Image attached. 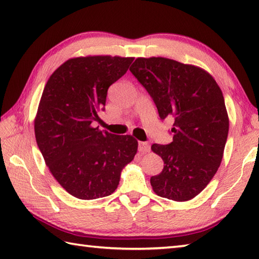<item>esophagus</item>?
<instances>
[{
    "label": "esophagus",
    "mask_w": 259,
    "mask_h": 259,
    "mask_svg": "<svg viewBox=\"0 0 259 259\" xmlns=\"http://www.w3.org/2000/svg\"><path fill=\"white\" fill-rule=\"evenodd\" d=\"M139 151L140 152H149L150 151V145L147 144V142H139Z\"/></svg>",
    "instance_id": "esophagus-1"
}]
</instances>
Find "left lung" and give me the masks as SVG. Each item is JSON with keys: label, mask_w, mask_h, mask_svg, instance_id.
<instances>
[{"label": "left lung", "mask_w": 259, "mask_h": 259, "mask_svg": "<svg viewBox=\"0 0 259 259\" xmlns=\"http://www.w3.org/2000/svg\"><path fill=\"white\" fill-rule=\"evenodd\" d=\"M155 101L161 119L174 118V140L153 144L163 160L150 184L158 196L188 201L206 188L223 160L229 118L221 88L210 73L194 64L152 57L130 68Z\"/></svg>", "instance_id": "1"}]
</instances>
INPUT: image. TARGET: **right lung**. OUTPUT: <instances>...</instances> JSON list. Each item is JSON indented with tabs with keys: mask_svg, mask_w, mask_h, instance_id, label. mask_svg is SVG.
Listing matches in <instances>:
<instances>
[{
	"mask_svg": "<svg viewBox=\"0 0 259 259\" xmlns=\"http://www.w3.org/2000/svg\"><path fill=\"white\" fill-rule=\"evenodd\" d=\"M135 58L87 56L67 60L50 75L34 119L36 144L50 172L65 191L91 200L117 189L138 141L93 126L109 87Z\"/></svg>",
	"mask_w": 259,
	"mask_h": 259,
	"instance_id": "right-lung-1",
	"label": "right lung"
}]
</instances>
